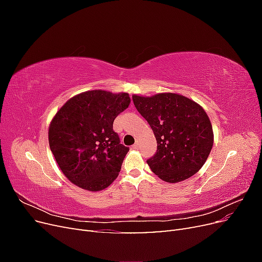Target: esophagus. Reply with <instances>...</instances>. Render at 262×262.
<instances>
[{"instance_id": "esophagus-1", "label": "esophagus", "mask_w": 262, "mask_h": 262, "mask_svg": "<svg viewBox=\"0 0 262 262\" xmlns=\"http://www.w3.org/2000/svg\"><path fill=\"white\" fill-rule=\"evenodd\" d=\"M139 147H140V142H139V141H136V143H134V145H133V148L138 149Z\"/></svg>"}]
</instances>
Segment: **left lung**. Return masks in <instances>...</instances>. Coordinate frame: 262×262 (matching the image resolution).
Returning <instances> with one entry per match:
<instances>
[{"mask_svg": "<svg viewBox=\"0 0 262 262\" xmlns=\"http://www.w3.org/2000/svg\"><path fill=\"white\" fill-rule=\"evenodd\" d=\"M134 106L152 128L156 154L147 160L162 180L176 184L200 170L213 146V129L204 109L182 95L161 93L132 96Z\"/></svg>", "mask_w": 262, "mask_h": 262, "instance_id": "1", "label": "left lung"}]
</instances>
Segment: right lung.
I'll use <instances>...</instances> for the list:
<instances>
[{
  "instance_id": "obj_1",
  "label": "right lung",
  "mask_w": 262,
  "mask_h": 262,
  "mask_svg": "<svg viewBox=\"0 0 262 262\" xmlns=\"http://www.w3.org/2000/svg\"><path fill=\"white\" fill-rule=\"evenodd\" d=\"M130 101L128 93L87 91L70 98L55 114L49 125V145L72 184L100 191L118 177L129 147L120 144L113 124Z\"/></svg>"
}]
</instances>
